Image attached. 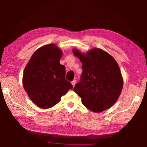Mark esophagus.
Wrapping results in <instances>:
<instances>
[{"instance_id":"34e87169","label":"esophagus","mask_w":147,"mask_h":147,"mask_svg":"<svg viewBox=\"0 0 147 147\" xmlns=\"http://www.w3.org/2000/svg\"><path fill=\"white\" fill-rule=\"evenodd\" d=\"M76 83V80H73V81L71 82V84H72V85H73V87H74V86H75Z\"/></svg>"}]
</instances>
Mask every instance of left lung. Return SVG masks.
<instances>
[{"label":"left lung","instance_id":"8db88e82","mask_svg":"<svg viewBox=\"0 0 147 147\" xmlns=\"http://www.w3.org/2000/svg\"><path fill=\"white\" fill-rule=\"evenodd\" d=\"M73 52L82 63L83 69L74 91L82 98L84 105L93 112L111 108L117 100L123 86L120 68L115 59L97 48L86 54L76 49Z\"/></svg>","mask_w":147,"mask_h":147}]
</instances>
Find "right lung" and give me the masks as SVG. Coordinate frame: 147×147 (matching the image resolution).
I'll use <instances>...</instances> for the list:
<instances>
[{
    "label": "right lung",
    "instance_id": "right-lung-1",
    "mask_svg": "<svg viewBox=\"0 0 147 147\" xmlns=\"http://www.w3.org/2000/svg\"><path fill=\"white\" fill-rule=\"evenodd\" d=\"M62 54L55 44L44 45L36 50L24 69V89L39 108H52L73 89L65 80V66L59 63Z\"/></svg>",
    "mask_w": 147,
    "mask_h": 147
}]
</instances>
